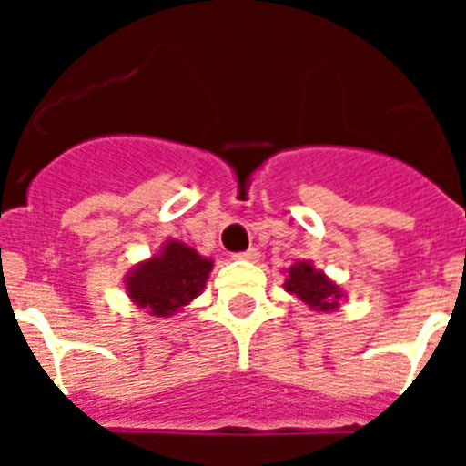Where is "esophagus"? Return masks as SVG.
<instances>
[{"mask_svg": "<svg viewBox=\"0 0 466 466\" xmlns=\"http://www.w3.org/2000/svg\"><path fill=\"white\" fill-rule=\"evenodd\" d=\"M236 258H242V261H257L258 258V249H247V252H240V254H236Z\"/></svg>", "mask_w": 466, "mask_h": 466, "instance_id": "1", "label": "esophagus"}]
</instances>
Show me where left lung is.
I'll return each mask as SVG.
<instances>
[{
    "mask_svg": "<svg viewBox=\"0 0 466 466\" xmlns=\"http://www.w3.org/2000/svg\"><path fill=\"white\" fill-rule=\"evenodd\" d=\"M284 291L300 299L317 312H331L340 308L343 289L324 275V270L312 268L310 261H296L289 270H284Z\"/></svg>",
    "mask_w": 466,
    "mask_h": 466,
    "instance_id": "left-lung-1",
    "label": "left lung"
}]
</instances>
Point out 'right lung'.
I'll use <instances>...</instances> for the list:
<instances>
[{"mask_svg": "<svg viewBox=\"0 0 466 466\" xmlns=\"http://www.w3.org/2000/svg\"><path fill=\"white\" fill-rule=\"evenodd\" d=\"M214 261L187 242L166 240L160 252L137 263L123 278L126 294L149 315L170 317L203 294Z\"/></svg>", "mask_w": 466, "mask_h": 466, "instance_id": "obj_1", "label": "right lung"}]
</instances>
